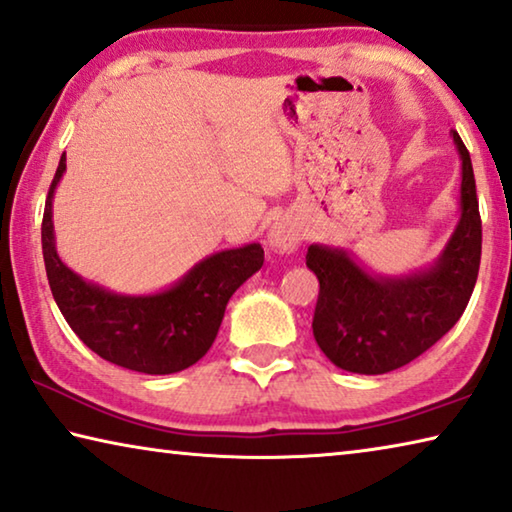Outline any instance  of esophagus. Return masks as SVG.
<instances>
[{"instance_id":"obj_1","label":"esophagus","mask_w":512,"mask_h":512,"mask_svg":"<svg viewBox=\"0 0 512 512\" xmlns=\"http://www.w3.org/2000/svg\"><path fill=\"white\" fill-rule=\"evenodd\" d=\"M269 239H271V248L280 250V253H291V250L298 248L300 232H298V227L289 225V223H275L271 234H269Z\"/></svg>"}]
</instances>
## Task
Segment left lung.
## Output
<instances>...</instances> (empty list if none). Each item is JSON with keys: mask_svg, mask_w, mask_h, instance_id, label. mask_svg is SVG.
<instances>
[{"mask_svg": "<svg viewBox=\"0 0 512 512\" xmlns=\"http://www.w3.org/2000/svg\"><path fill=\"white\" fill-rule=\"evenodd\" d=\"M462 159L460 223L440 262L410 278H371L344 250L307 248L305 264L319 278L312 330L339 369L387 373L426 353L465 312L481 266V214L469 150L453 129Z\"/></svg>", "mask_w": 512, "mask_h": 512, "instance_id": "8db88e82", "label": "left lung"}]
</instances>
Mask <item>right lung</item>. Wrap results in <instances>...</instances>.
<instances>
[{
	"mask_svg": "<svg viewBox=\"0 0 512 512\" xmlns=\"http://www.w3.org/2000/svg\"><path fill=\"white\" fill-rule=\"evenodd\" d=\"M63 170L66 152L47 191L40 227L47 280L63 319L93 353L118 367L161 376L196 364L214 344L227 300L262 269V246L250 243L207 257L182 282L161 294H109L81 280L56 255L52 196Z\"/></svg>",
	"mask_w": 512,
	"mask_h": 512,
	"instance_id": "right-lung-1",
	"label": "right lung"
}]
</instances>
